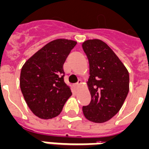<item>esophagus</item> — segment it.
<instances>
[{
  "label": "esophagus",
  "instance_id": "obj_1",
  "mask_svg": "<svg viewBox=\"0 0 149 149\" xmlns=\"http://www.w3.org/2000/svg\"><path fill=\"white\" fill-rule=\"evenodd\" d=\"M81 80H79V81H78V82H77V83L74 85V86H75L76 88H78V87L79 86V85H81Z\"/></svg>",
  "mask_w": 149,
  "mask_h": 149
}]
</instances>
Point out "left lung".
Returning <instances> with one entry per match:
<instances>
[{
    "instance_id": "1",
    "label": "left lung",
    "mask_w": 149,
    "mask_h": 149,
    "mask_svg": "<svg viewBox=\"0 0 149 149\" xmlns=\"http://www.w3.org/2000/svg\"><path fill=\"white\" fill-rule=\"evenodd\" d=\"M82 49L89 63L87 81L91 94L89 105L82 107L85 117L101 123L108 121L120 110L129 92V72L105 42L87 40Z\"/></svg>"
}]
</instances>
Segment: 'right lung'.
<instances>
[{"label":"right lung","instance_id":"add662e5","mask_svg":"<svg viewBox=\"0 0 149 149\" xmlns=\"http://www.w3.org/2000/svg\"><path fill=\"white\" fill-rule=\"evenodd\" d=\"M77 42L50 41L26 60L20 73V89L31 111L43 119L60 115L72 95L64 82L63 63Z\"/></svg>","mask_w":149,"mask_h":149}]
</instances>
